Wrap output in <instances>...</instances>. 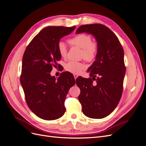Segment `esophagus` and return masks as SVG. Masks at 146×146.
Wrapping results in <instances>:
<instances>
[{
  "mask_svg": "<svg viewBox=\"0 0 146 146\" xmlns=\"http://www.w3.org/2000/svg\"><path fill=\"white\" fill-rule=\"evenodd\" d=\"M74 77L75 79H76L77 77H78V75L77 74H74Z\"/></svg>",
  "mask_w": 146,
  "mask_h": 146,
  "instance_id": "1",
  "label": "esophagus"
}]
</instances>
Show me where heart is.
<instances>
[{
    "instance_id": "1",
    "label": "heart",
    "mask_w": 146,
    "mask_h": 146,
    "mask_svg": "<svg viewBox=\"0 0 146 146\" xmlns=\"http://www.w3.org/2000/svg\"><path fill=\"white\" fill-rule=\"evenodd\" d=\"M69 43L72 46H76L82 48V56L87 61H92L96 55L98 51V45L94 42H92L91 37L85 33L78 34L68 40ZM58 51L59 54L63 58L67 56V46L63 41L58 43ZM85 66L83 63L77 61H70L65 64V69L67 71L73 74H78L85 69Z\"/></svg>"
}]
</instances>
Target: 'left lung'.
I'll return each instance as SVG.
<instances>
[{
  "label": "left lung",
  "instance_id": "8db88e82",
  "mask_svg": "<svg viewBox=\"0 0 146 146\" xmlns=\"http://www.w3.org/2000/svg\"><path fill=\"white\" fill-rule=\"evenodd\" d=\"M82 33L94 36L98 51L88 69L91 78L82 77L76 82L80 90L78 100L86 116L102 119L114 111L121 98L125 74L124 52L115 34L104 25H81L76 33Z\"/></svg>",
  "mask_w": 146,
  "mask_h": 146
}]
</instances>
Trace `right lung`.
<instances>
[{
    "label": "right lung",
    "mask_w": 146,
    "mask_h": 146,
    "mask_svg": "<svg viewBox=\"0 0 146 146\" xmlns=\"http://www.w3.org/2000/svg\"><path fill=\"white\" fill-rule=\"evenodd\" d=\"M76 26H50L43 29L26 48L22 62L21 84L29 108L39 118L55 120L65 113L64 100L70 88L76 83L68 72L56 79L52 76L61 56L58 51L61 38L67 36Z\"/></svg>",
    "instance_id": "add662e5"
}]
</instances>
